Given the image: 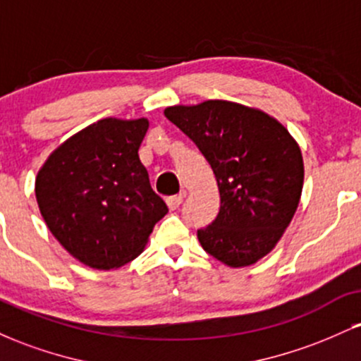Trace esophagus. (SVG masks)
<instances>
[{
	"label": "esophagus",
	"mask_w": 361,
	"mask_h": 361,
	"mask_svg": "<svg viewBox=\"0 0 361 361\" xmlns=\"http://www.w3.org/2000/svg\"><path fill=\"white\" fill-rule=\"evenodd\" d=\"M183 197L185 195H175V197H168L166 198V205L169 210H176L178 207L181 205V202H183Z\"/></svg>",
	"instance_id": "obj_1"
}]
</instances>
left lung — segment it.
I'll return each mask as SVG.
<instances>
[{"label": "left lung", "instance_id": "1", "mask_svg": "<svg viewBox=\"0 0 361 361\" xmlns=\"http://www.w3.org/2000/svg\"><path fill=\"white\" fill-rule=\"evenodd\" d=\"M164 115L197 144L217 180L221 209L197 233L202 247L231 268L264 258L300 202L304 159L297 140L267 111L235 102L175 105Z\"/></svg>", "mask_w": 361, "mask_h": 361}]
</instances>
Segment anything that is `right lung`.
<instances>
[{"mask_svg": "<svg viewBox=\"0 0 361 361\" xmlns=\"http://www.w3.org/2000/svg\"><path fill=\"white\" fill-rule=\"evenodd\" d=\"M147 128L144 117L98 120L54 149L37 173V204L49 231L93 270L137 258L168 214L139 159Z\"/></svg>", "mask_w": 361, "mask_h": 361, "instance_id": "1", "label": "right lung"}]
</instances>
